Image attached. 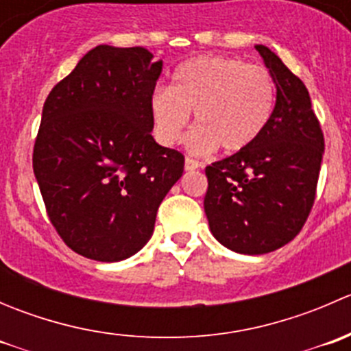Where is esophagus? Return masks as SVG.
<instances>
[{
	"instance_id": "esophagus-1",
	"label": "esophagus",
	"mask_w": 351,
	"mask_h": 351,
	"mask_svg": "<svg viewBox=\"0 0 351 351\" xmlns=\"http://www.w3.org/2000/svg\"><path fill=\"white\" fill-rule=\"evenodd\" d=\"M198 168H200V162L195 161V159H192V158L185 159V169H186V171H193V169H198Z\"/></svg>"
}]
</instances>
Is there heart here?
<instances>
[{"instance_id": "b5f03b06", "label": "heart", "mask_w": 351, "mask_h": 351, "mask_svg": "<svg viewBox=\"0 0 351 351\" xmlns=\"http://www.w3.org/2000/svg\"><path fill=\"white\" fill-rule=\"evenodd\" d=\"M275 84L263 67L231 58L202 56L173 71L171 86H158L149 98L156 139L178 143L193 112L195 129L186 144L193 153H226L250 147L270 122Z\"/></svg>"}]
</instances>
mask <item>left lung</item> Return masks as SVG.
<instances>
[{"label":"left lung","instance_id":"obj_1","mask_svg":"<svg viewBox=\"0 0 351 351\" xmlns=\"http://www.w3.org/2000/svg\"><path fill=\"white\" fill-rule=\"evenodd\" d=\"M277 88L274 113L246 149L205 168V215L214 238L241 254L292 241L316 197L324 137L302 81L275 52L254 45Z\"/></svg>","mask_w":351,"mask_h":351}]
</instances>
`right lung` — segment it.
<instances>
[{
    "label": "right lung",
    "instance_id": "obj_1",
    "mask_svg": "<svg viewBox=\"0 0 351 351\" xmlns=\"http://www.w3.org/2000/svg\"><path fill=\"white\" fill-rule=\"evenodd\" d=\"M162 61L144 47L97 45L49 93L34 173L49 219L77 254L120 261L143 250L185 158L151 136Z\"/></svg>",
    "mask_w": 351,
    "mask_h": 351
}]
</instances>
